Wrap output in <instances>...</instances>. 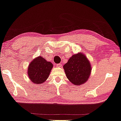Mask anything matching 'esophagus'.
Masks as SVG:
<instances>
[{"label": "esophagus", "mask_w": 121, "mask_h": 121, "mask_svg": "<svg viewBox=\"0 0 121 121\" xmlns=\"http://www.w3.org/2000/svg\"><path fill=\"white\" fill-rule=\"evenodd\" d=\"M62 64H61V63H60V64H57V67H61L62 66Z\"/></svg>", "instance_id": "1"}]
</instances>
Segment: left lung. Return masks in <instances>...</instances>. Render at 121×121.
Returning a JSON list of instances; mask_svg holds the SVG:
<instances>
[{"label": "left lung", "instance_id": "left-lung-1", "mask_svg": "<svg viewBox=\"0 0 121 121\" xmlns=\"http://www.w3.org/2000/svg\"><path fill=\"white\" fill-rule=\"evenodd\" d=\"M67 78L75 85L84 84L89 78L91 66L86 57L82 53L72 55L64 66Z\"/></svg>", "mask_w": 121, "mask_h": 121}]
</instances>
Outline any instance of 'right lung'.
<instances>
[{"label":"right lung","mask_w":121,"mask_h":121,"mask_svg":"<svg viewBox=\"0 0 121 121\" xmlns=\"http://www.w3.org/2000/svg\"><path fill=\"white\" fill-rule=\"evenodd\" d=\"M53 65L44 58L39 56L34 59L29 65L28 74L34 83L40 84L44 82L49 77L50 72Z\"/></svg>","instance_id":"obj_1"}]
</instances>
